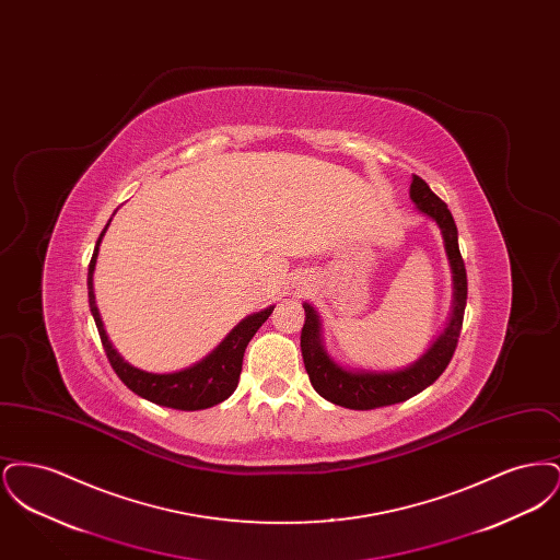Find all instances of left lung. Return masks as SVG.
<instances>
[{
    "label": "left lung",
    "mask_w": 560,
    "mask_h": 560,
    "mask_svg": "<svg viewBox=\"0 0 560 560\" xmlns=\"http://www.w3.org/2000/svg\"><path fill=\"white\" fill-rule=\"evenodd\" d=\"M409 197L420 212L436 222L441 229L447 260L452 267L453 277V306L450 323L441 331V336L430 345L427 352L413 361L411 365L395 370V372H372V370H348L336 363L323 345L319 313L315 306L304 302V327L300 336V348L304 368L311 377L313 388L323 399L348 407L368 411L375 407H386L402 400L416 397L428 388L441 373L447 370L453 352L457 347V338L462 331L466 295H468V281H466V267L457 245V226L447 206L430 190L420 176H413Z\"/></svg>",
    "instance_id": "left-lung-1"
}]
</instances>
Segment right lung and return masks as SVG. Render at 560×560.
<instances>
[{
  "instance_id": "1",
  "label": "right lung",
  "mask_w": 560,
  "mask_h": 560,
  "mask_svg": "<svg viewBox=\"0 0 560 560\" xmlns=\"http://www.w3.org/2000/svg\"><path fill=\"white\" fill-rule=\"evenodd\" d=\"M107 226L103 229L101 237L96 241L90 267H88V298H90V311L96 320L101 342L107 352L108 363L119 375V380L142 399L151 400L161 407H172L180 411H197L208 409L224 399H229L237 384H240L241 365H243V352L254 338V334L260 329V325L270 317L275 306H268L260 313H254L249 317L237 323L231 334L213 348L208 357H203L199 363L190 365L187 370L172 373H151L138 370L124 361V357L113 348L108 340L105 325L101 319L96 295H94V268L98 258L101 241L107 233Z\"/></svg>"
}]
</instances>
